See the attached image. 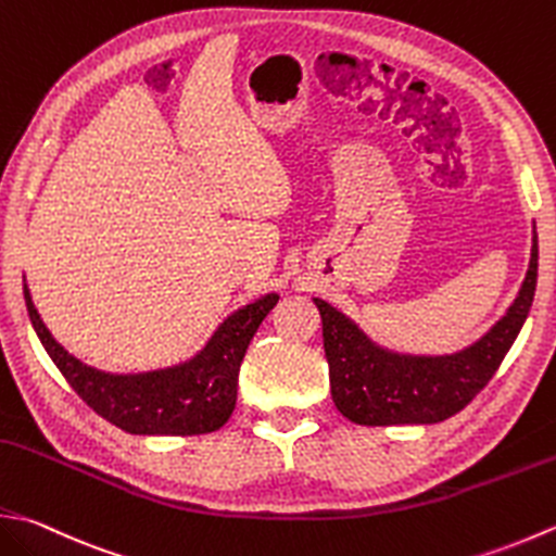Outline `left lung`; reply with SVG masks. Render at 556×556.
<instances>
[{"instance_id": "left-lung-1", "label": "left lung", "mask_w": 556, "mask_h": 556, "mask_svg": "<svg viewBox=\"0 0 556 556\" xmlns=\"http://www.w3.org/2000/svg\"><path fill=\"white\" fill-rule=\"evenodd\" d=\"M538 285V233L516 301L480 340L453 354H400L376 344L328 301L313 299L323 318L330 393L342 415L364 427L437 424L458 415L492 380L523 328Z\"/></svg>"}]
</instances>
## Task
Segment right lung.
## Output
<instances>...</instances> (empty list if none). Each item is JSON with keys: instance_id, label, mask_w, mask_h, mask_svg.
I'll use <instances>...</instances> for the list:
<instances>
[{"instance_id": "right-lung-1", "label": "right lung", "mask_w": 556, "mask_h": 556, "mask_svg": "<svg viewBox=\"0 0 556 556\" xmlns=\"http://www.w3.org/2000/svg\"><path fill=\"white\" fill-rule=\"evenodd\" d=\"M24 299L33 330L76 395L96 415L139 437H198L222 429L236 409L238 371L248 344L279 301L277 293H267L238 308L188 362L147 374H105L54 340L33 306L26 279Z\"/></svg>"}]
</instances>
